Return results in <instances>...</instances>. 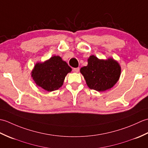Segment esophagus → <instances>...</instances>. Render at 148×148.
I'll return each instance as SVG.
<instances>
[{
	"instance_id": "34e87169",
	"label": "esophagus",
	"mask_w": 148,
	"mask_h": 148,
	"mask_svg": "<svg viewBox=\"0 0 148 148\" xmlns=\"http://www.w3.org/2000/svg\"><path fill=\"white\" fill-rule=\"evenodd\" d=\"M79 67L73 69V72H76V73H77V72H79Z\"/></svg>"
}]
</instances>
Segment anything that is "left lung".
<instances>
[{"label": "left lung", "instance_id": "8db88e82", "mask_svg": "<svg viewBox=\"0 0 148 148\" xmlns=\"http://www.w3.org/2000/svg\"><path fill=\"white\" fill-rule=\"evenodd\" d=\"M121 66L112 58L99 59L91 55L87 66L80 69V72L90 89L104 92L111 88L118 82L121 75Z\"/></svg>", "mask_w": 148, "mask_h": 148}]
</instances>
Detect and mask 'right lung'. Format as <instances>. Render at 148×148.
Here are the masks:
<instances>
[{"mask_svg": "<svg viewBox=\"0 0 148 148\" xmlns=\"http://www.w3.org/2000/svg\"><path fill=\"white\" fill-rule=\"evenodd\" d=\"M71 71L72 69L60 56H53L44 62H37L31 77L37 86L53 92L63 85L65 76Z\"/></svg>", "mask_w": 148, "mask_h": 148, "instance_id": "obj_1", "label": "right lung"}]
</instances>
